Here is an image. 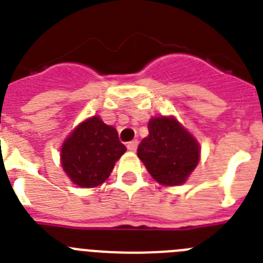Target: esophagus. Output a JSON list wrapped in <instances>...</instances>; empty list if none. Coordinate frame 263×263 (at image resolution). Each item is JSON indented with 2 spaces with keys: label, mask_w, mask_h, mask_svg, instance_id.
<instances>
[{
  "label": "esophagus",
  "mask_w": 263,
  "mask_h": 263,
  "mask_svg": "<svg viewBox=\"0 0 263 263\" xmlns=\"http://www.w3.org/2000/svg\"><path fill=\"white\" fill-rule=\"evenodd\" d=\"M137 147H138V141H137V139L127 143V150H129V152H136Z\"/></svg>",
  "instance_id": "esophagus-1"
}]
</instances>
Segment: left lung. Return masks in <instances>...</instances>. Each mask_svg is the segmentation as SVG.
I'll return each instance as SVG.
<instances>
[{"label": "left lung", "instance_id": "obj_1", "mask_svg": "<svg viewBox=\"0 0 263 263\" xmlns=\"http://www.w3.org/2000/svg\"><path fill=\"white\" fill-rule=\"evenodd\" d=\"M148 136L139 143L137 155L159 184L180 185L200 160V145L174 116L148 121Z\"/></svg>", "mask_w": 263, "mask_h": 263}]
</instances>
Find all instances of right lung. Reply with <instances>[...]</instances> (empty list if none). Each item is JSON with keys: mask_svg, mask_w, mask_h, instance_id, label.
Instances as JSON below:
<instances>
[{"mask_svg": "<svg viewBox=\"0 0 263 263\" xmlns=\"http://www.w3.org/2000/svg\"><path fill=\"white\" fill-rule=\"evenodd\" d=\"M117 130L104 124L99 116L80 122L64 139L60 163L72 183L81 188L103 184L124 153Z\"/></svg>", "mask_w": 263, "mask_h": 263, "instance_id": "right-lung-1", "label": "right lung"}]
</instances>
